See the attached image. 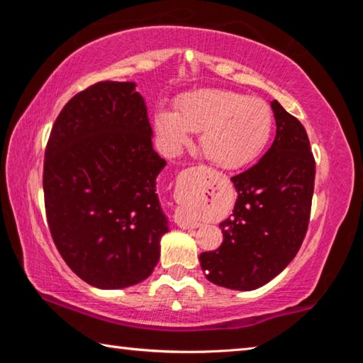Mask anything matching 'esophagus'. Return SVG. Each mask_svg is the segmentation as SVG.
<instances>
[{"label": "esophagus", "mask_w": 363, "mask_h": 363, "mask_svg": "<svg viewBox=\"0 0 363 363\" xmlns=\"http://www.w3.org/2000/svg\"><path fill=\"white\" fill-rule=\"evenodd\" d=\"M190 177L189 171H186V173L181 174V181H179V189H186L187 187V179ZM182 194V192H181ZM174 223L181 227V229H195V227H199L200 223L199 219H195L192 214H189L187 211L184 210H179L176 213L174 216Z\"/></svg>", "instance_id": "1"}]
</instances>
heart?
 Returning a JSON list of instances; mask_svg holds the SVG:
<instances>
[{
    "label": "heart",
    "mask_w": 363,
    "mask_h": 363,
    "mask_svg": "<svg viewBox=\"0 0 363 363\" xmlns=\"http://www.w3.org/2000/svg\"><path fill=\"white\" fill-rule=\"evenodd\" d=\"M155 131L164 147L174 150L189 143L190 133H201L205 157L219 168L248 164L266 149L274 128L269 104L227 89H199L177 99V112L158 108Z\"/></svg>",
    "instance_id": "heart-1"
}]
</instances>
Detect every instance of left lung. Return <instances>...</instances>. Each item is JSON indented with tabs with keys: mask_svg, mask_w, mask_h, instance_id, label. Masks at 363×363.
<instances>
[{
	"mask_svg": "<svg viewBox=\"0 0 363 363\" xmlns=\"http://www.w3.org/2000/svg\"><path fill=\"white\" fill-rule=\"evenodd\" d=\"M277 134L255 167L232 177L238 199L219 224L224 240L200 255L214 285L256 290L279 275L301 248L311 218L315 160L304 126L270 102Z\"/></svg>",
	"mask_w": 363,
	"mask_h": 363,
	"instance_id": "8db88e82",
	"label": "left lung"
}]
</instances>
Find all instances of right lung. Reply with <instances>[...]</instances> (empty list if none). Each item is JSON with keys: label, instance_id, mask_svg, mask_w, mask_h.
I'll return each mask as SVG.
<instances>
[{"label": "right lung", "instance_id": "right-lung-1", "mask_svg": "<svg viewBox=\"0 0 363 363\" xmlns=\"http://www.w3.org/2000/svg\"><path fill=\"white\" fill-rule=\"evenodd\" d=\"M145 102L131 82H101L60 110L45 152L48 225L60 256L86 284L116 290L157 266L168 219Z\"/></svg>", "mask_w": 363, "mask_h": 363}]
</instances>
